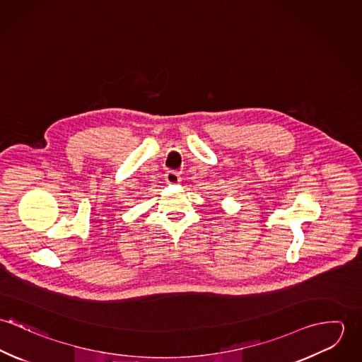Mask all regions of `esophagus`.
<instances>
[{"mask_svg": "<svg viewBox=\"0 0 362 362\" xmlns=\"http://www.w3.org/2000/svg\"><path fill=\"white\" fill-rule=\"evenodd\" d=\"M181 181V177L178 173L175 171H167L165 173V182L170 184V185H175V184H180Z\"/></svg>", "mask_w": 362, "mask_h": 362, "instance_id": "obj_1", "label": "esophagus"}]
</instances>
